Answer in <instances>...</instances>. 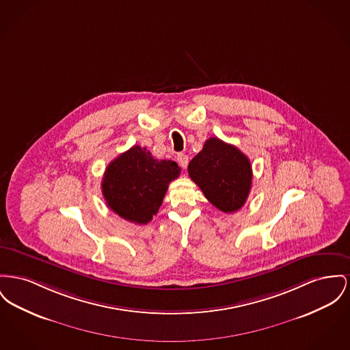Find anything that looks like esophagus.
<instances>
[{"instance_id":"34e87169","label":"esophagus","mask_w":350,"mask_h":350,"mask_svg":"<svg viewBox=\"0 0 350 350\" xmlns=\"http://www.w3.org/2000/svg\"><path fill=\"white\" fill-rule=\"evenodd\" d=\"M177 161H178V164L185 169L187 164H189V157L184 154V153H180V154H177Z\"/></svg>"}]
</instances>
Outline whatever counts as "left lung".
<instances>
[{"label":"left lung","mask_w":350,"mask_h":350,"mask_svg":"<svg viewBox=\"0 0 350 350\" xmlns=\"http://www.w3.org/2000/svg\"><path fill=\"white\" fill-rule=\"evenodd\" d=\"M187 172L208 202L221 211L234 213L245 205L252 170L248 157L237 146L210 137L189 163Z\"/></svg>","instance_id":"1"}]
</instances>
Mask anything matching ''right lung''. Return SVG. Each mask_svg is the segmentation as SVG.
Returning <instances> with one entry per match:
<instances>
[{
	"label": "right lung",
	"instance_id": "1",
	"mask_svg": "<svg viewBox=\"0 0 350 350\" xmlns=\"http://www.w3.org/2000/svg\"><path fill=\"white\" fill-rule=\"evenodd\" d=\"M180 172L177 163L153 159L146 148L135 145L107 166L102 183L104 200L119 217L145 225L157 214L167 186Z\"/></svg>",
	"mask_w": 350,
	"mask_h": 350
}]
</instances>
